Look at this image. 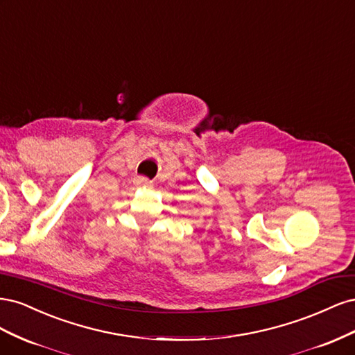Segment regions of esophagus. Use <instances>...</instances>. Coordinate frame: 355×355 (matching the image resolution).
Masks as SVG:
<instances>
[{
    "label": "esophagus",
    "mask_w": 355,
    "mask_h": 355,
    "mask_svg": "<svg viewBox=\"0 0 355 355\" xmlns=\"http://www.w3.org/2000/svg\"><path fill=\"white\" fill-rule=\"evenodd\" d=\"M136 185L137 187H144V188H151L153 187V182L148 180L146 178H137L136 179Z\"/></svg>",
    "instance_id": "34e87169"
}]
</instances>
